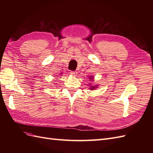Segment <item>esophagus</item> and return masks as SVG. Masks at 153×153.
I'll return each mask as SVG.
<instances>
[{
    "label": "esophagus",
    "mask_w": 153,
    "mask_h": 153,
    "mask_svg": "<svg viewBox=\"0 0 153 153\" xmlns=\"http://www.w3.org/2000/svg\"><path fill=\"white\" fill-rule=\"evenodd\" d=\"M70 73L73 76H76L77 75V72L76 71H71Z\"/></svg>",
    "instance_id": "obj_1"
}]
</instances>
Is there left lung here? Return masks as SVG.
<instances>
[{
    "mask_svg": "<svg viewBox=\"0 0 153 153\" xmlns=\"http://www.w3.org/2000/svg\"><path fill=\"white\" fill-rule=\"evenodd\" d=\"M89 78L90 80H92L94 79V76H89ZM91 84H89V85H90L89 89H90V90L93 91V90H95V89H96V88H98V85H91Z\"/></svg>",
    "mask_w": 153,
    "mask_h": 153,
    "instance_id": "1",
    "label": "left lung"
}]
</instances>
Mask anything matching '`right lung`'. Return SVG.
Here are the masks:
<instances>
[{"mask_svg": "<svg viewBox=\"0 0 153 153\" xmlns=\"http://www.w3.org/2000/svg\"><path fill=\"white\" fill-rule=\"evenodd\" d=\"M61 74H62V73H60V74H59V75H61Z\"/></svg>", "mask_w": 153, "mask_h": 153, "instance_id": "obj_1", "label": "right lung"}]
</instances>
